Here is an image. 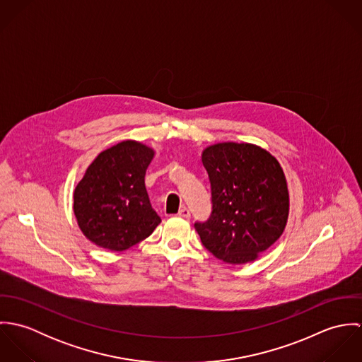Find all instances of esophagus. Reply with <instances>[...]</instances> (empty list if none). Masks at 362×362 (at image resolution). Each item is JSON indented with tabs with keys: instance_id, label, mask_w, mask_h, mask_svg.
Returning a JSON list of instances; mask_svg holds the SVG:
<instances>
[{
	"instance_id": "34e87169",
	"label": "esophagus",
	"mask_w": 362,
	"mask_h": 362,
	"mask_svg": "<svg viewBox=\"0 0 362 362\" xmlns=\"http://www.w3.org/2000/svg\"><path fill=\"white\" fill-rule=\"evenodd\" d=\"M178 216H180V217H184V218H189V217H191V211H189L187 207H182V209H180V211H178Z\"/></svg>"
}]
</instances>
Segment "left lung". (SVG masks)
<instances>
[{
	"label": "left lung",
	"mask_w": 362,
	"mask_h": 362,
	"mask_svg": "<svg viewBox=\"0 0 362 362\" xmlns=\"http://www.w3.org/2000/svg\"><path fill=\"white\" fill-rule=\"evenodd\" d=\"M213 210L195 223L216 258L244 264L259 258L283 234L290 210L284 171L277 158L254 144L221 142L202 152Z\"/></svg>",
	"instance_id": "left-lung-1"
}]
</instances>
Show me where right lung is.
<instances>
[{"instance_id":"obj_1","label":"right lung","mask_w":362,"mask_h":362,"mask_svg":"<svg viewBox=\"0 0 362 362\" xmlns=\"http://www.w3.org/2000/svg\"><path fill=\"white\" fill-rule=\"evenodd\" d=\"M155 151L122 141L99 153L74 191V213L83 235L110 251L148 238L161 218L152 209L145 174Z\"/></svg>"}]
</instances>
